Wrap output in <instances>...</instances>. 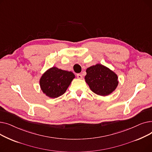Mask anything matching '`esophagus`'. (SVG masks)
I'll use <instances>...</instances> for the list:
<instances>
[{
  "label": "esophagus",
  "mask_w": 152,
  "mask_h": 152,
  "mask_svg": "<svg viewBox=\"0 0 152 152\" xmlns=\"http://www.w3.org/2000/svg\"><path fill=\"white\" fill-rule=\"evenodd\" d=\"M77 77L78 79H82L83 78V76L81 74H77Z\"/></svg>",
  "instance_id": "34e87169"
}]
</instances>
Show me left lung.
I'll return each mask as SVG.
<instances>
[{"mask_svg":"<svg viewBox=\"0 0 152 152\" xmlns=\"http://www.w3.org/2000/svg\"><path fill=\"white\" fill-rule=\"evenodd\" d=\"M86 73V82L91 91L97 95L106 96L113 92L118 84L117 75L101 64L88 68Z\"/></svg>","mask_w":152,"mask_h":152,"instance_id":"1","label":"left lung"}]
</instances>
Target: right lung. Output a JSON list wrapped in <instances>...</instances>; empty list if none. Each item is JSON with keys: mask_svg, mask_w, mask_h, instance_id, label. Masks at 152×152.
<instances>
[{"mask_svg": "<svg viewBox=\"0 0 152 152\" xmlns=\"http://www.w3.org/2000/svg\"><path fill=\"white\" fill-rule=\"evenodd\" d=\"M74 78L75 75L71 71L52 67L42 76L40 86L48 97L56 98L66 92Z\"/></svg>", "mask_w": 152, "mask_h": 152, "instance_id": "obj_1", "label": "right lung"}]
</instances>
